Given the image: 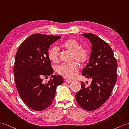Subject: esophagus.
I'll return each mask as SVG.
<instances>
[{
    "label": "esophagus",
    "mask_w": 129,
    "mask_h": 129,
    "mask_svg": "<svg viewBox=\"0 0 129 129\" xmlns=\"http://www.w3.org/2000/svg\"><path fill=\"white\" fill-rule=\"evenodd\" d=\"M65 81H67V82H68V83H71L72 82H73V80H69V79H66Z\"/></svg>",
    "instance_id": "esophagus-1"
}]
</instances>
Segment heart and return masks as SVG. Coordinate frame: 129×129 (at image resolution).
<instances>
[{"mask_svg":"<svg viewBox=\"0 0 129 129\" xmlns=\"http://www.w3.org/2000/svg\"><path fill=\"white\" fill-rule=\"evenodd\" d=\"M62 47L73 52L72 60H76L79 63L83 64L87 61L89 56L88 50L81 47V44L74 39H68L62 42ZM59 51L55 46L51 47L48 51V56L50 60L54 62L59 60ZM79 70V65L76 62L63 63L56 66L55 70L60 75L67 79H73L76 76Z\"/></svg>","mask_w":129,"mask_h":129,"instance_id":"heart-1","label":"heart"}]
</instances>
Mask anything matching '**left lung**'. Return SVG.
Listing matches in <instances>:
<instances>
[{"label":"left lung","mask_w":129,"mask_h":129,"mask_svg":"<svg viewBox=\"0 0 129 129\" xmlns=\"http://www.w3.org/2000/svg\"><path fill=\"white\" fill-rule=\"evenodd\" d=\"M92 44L89 62L82 74L91 79V84L87 86L81 82V87L75 94L79 105L86 110L98 108L110 97L116 81L117 62L109 45L92 34H83Z\"/></svg>","instance_id":"left-lung-1"}]
</instances>
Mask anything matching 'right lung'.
<instances>
[{
  "label": "right lung",
  "instance_id": "add662e5",
  "mask_svg": "<svg viewBox=\"0 0 129 129\" xmlns=\"http://www.w3.org/2000/svg\"><path fill=\"white\" fill-rule=\"evenodd\" d=\"M61 36L40 34L32 35L20 45L15 55L14 67L15 82L24 103L36 111L47 109L52 103L57 86L64 82L53 70L48 56L51 44ZM51 75L46 84L44 77Z\"/></svg>",
  "mask_w": 129,
  "mask_h": 129
}]
</instances>
